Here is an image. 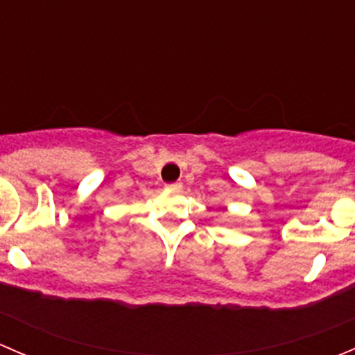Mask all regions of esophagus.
Instances as JSON below:
<instances>
[{
	"label": "esophagus",
	"mask_w": 355,
	"mask_h": 355,
	"mask_svg": "<svg viewBox=\"0 0 355 355\" xmlns=\"http://www.w3.org/2000/svg\"><path fill=\"white\" fill-rule=\"evenodd\" d=\"M166 187L170 189V191H182V184H180V182H175V184L166 185Z\"/></svg>",
	"instance_id": "esophagus-1"
}]
</instances>
